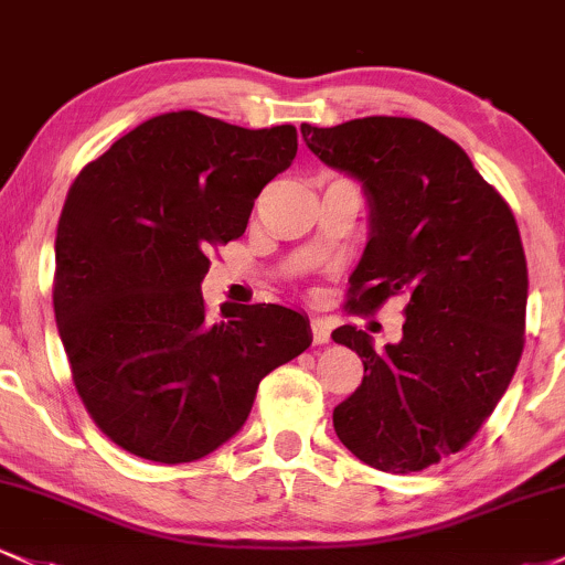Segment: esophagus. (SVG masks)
I'll return each mask as SVG.
<instances>
[{
    "label": "esophagus",
    "instance_id": "34e87169",
    "mask_svg": "<svg viewBox=\"0 0 565 565\" xmlns=\"http://www.w3.org/2000/svg\"><path fill=\"white\" fill-rule=\"evenodd\" d=\"M329 342V326H326L321 318L312 321V344H326Z\"/></svg>",
    "mask_w": 565,
    "mask_h": 565
}]
</instances>
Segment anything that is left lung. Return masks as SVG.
<instances>
[{"label": "left lung", "instance_id": "8db88e82", "mask_svg": "<svg viewBox=\"0 0 565 565\" xmlns=\"http://www.w3.org/2000/svg\"><path fill=\"white\" fill-rule=\"evenodd\" d=\"M318 160L360 183L369 242L352 310L405 297L399 342L344 323L363 384L334 407L342 445L379 471H424L463 450L500 403L523 352L526 255L515 217L468 154L416 118L302 124Z\"/></svg>", "mask_w": 565, "mask_h": 565}]
</instances>
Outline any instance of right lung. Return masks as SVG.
Wrapping results in <instances>:
<instances>
[{"mask_svg":"<svg viewBox=\"0 0 565 565\" xmlns=\"http://www.w3.org/2000/svg\"><path fill=\"white\" fill-rule=\"evenodd\" d=\"M297 128L162 113L88 162L54 239V318L94 424L154 463H192L239 434L257 386L310 348L308 316L223 302L207 321V253L244 234Z\"/></svg>","mask_w":565,"mask_h":565,"instance_id":"1","label":"right lung"}]
</instances>
